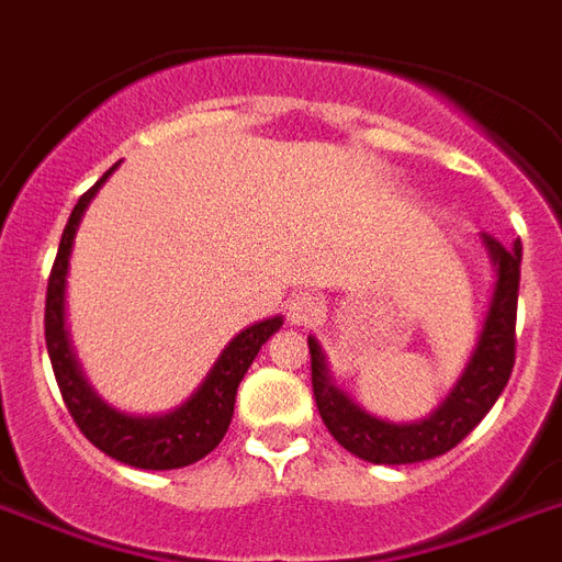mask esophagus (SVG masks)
I'll use <instances>...</instances> for the list:
<instances>
[{"label": "esophagus", "instance_id": "esophagus-1", "mask_svg": "<svg viewBox=\"0 0 562 562\" xmlns=\"http://www.w3.org/2000/svg\"><path fill=\"white\" fill-rule=\"evenodd\" d=\"M326 306L324 300L317 297V294H297V297H291L289 303V321L294 326H317L321 324V317H324Z\"/></svg>", "mask_w": 562, "mask_h": 562}]
</instances>
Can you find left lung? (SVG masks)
Returning <instances> with one entry per match:
<instances>
[{
  "label": "left lung",
  "mask_w": 562,
  "mask_h": 562,
  "mask_svg": "<svg viewBox=\"0 0 562 562\" xmlns=\"http://www.w3.org/2000/svg\"><path fill=\"white\" fill-rule=\"evenodd\" d=\"M490 256L496 262L498 280L490 300L487 321L481 329L479 347L470 364L446 396L443 405L428 419L393 426L375 419L338 391L326 375L324 356L315 338H308L312 356V393L321 411L324 426L338 443L361 461L370 463H417L431 461L437 454L461 443L496 400L505 391L516 361V300H519V265H522V241L507 247L498 238L484 236Z\"/></svg>",
  "instance_id": "8db88e82"
}]
</instances>
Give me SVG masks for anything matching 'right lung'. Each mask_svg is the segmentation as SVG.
<instances>
[{"label":"right lung","mask_w":562,"mask_h":562,"mask_svg":"<svg viewBox=\"0 0 562 562\" xmlns=\"http://www.w3.org/2000/svg\"><path fill=\"white\" fill-rule=\"evenodd\" d=\"M110 171H104V178L78 198L72 215L66 221L64 236H60L46 289V350L66 411L72 414L75 426L81 428V435L95 449L127 463V467H139V470H178V467L201 461L203 454H210L221 443V437L227 435L238 382L254 364L259 347L280 329L282 317H271V321H262V324H254L245 333H238L227 344V350L221 352V359L215 361V368L203 379L201 387L192 393V400L166 417H125V414L108 408L87 387L81 370L75 368L72 352H69L64 329V277L78 221H81L87 203L92 201V194L99 192L101 183L110 178Z\"/></svg>","instance_id":"1"}]
</instances>
